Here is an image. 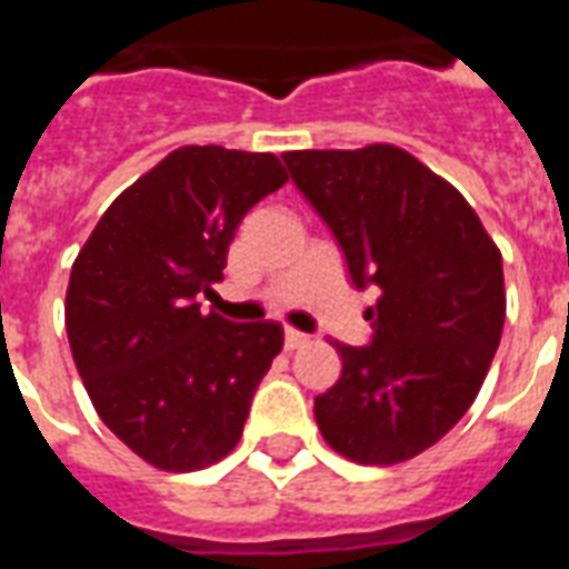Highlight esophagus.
<instances>
[{
  "label": "esophagus",
  "instance_id": "34e87169",
  "mask_svg": "<svg viewBox=\"0 0 569 569\" xmlns=\"http://www.w3.org/2000/svg\"><path fill=\"white\" fill-rule=\"evenodd\" d=\"M283 345H286V350H296V347L308 345V335H305V332H298V329H286V335H283Z\"/></svg>",
  "mask_w": 569,
  "mask_h": 569
}]
</instances>
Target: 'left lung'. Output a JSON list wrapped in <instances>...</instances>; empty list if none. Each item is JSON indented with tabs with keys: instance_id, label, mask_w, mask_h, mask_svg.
<instances>
[{
	"instance_id": "left-lung-1",
	"label": "left lung",
	"mask_w": 569,
	"mask_h": 569,
	"mask_svg": "<svg viewBox=\"0 0 569 569\" xmlns=\"http://www.w3.org/2000/svg\"><path fill=\"white\" fill-rule=\"evenodd\" d=\"M283 163L353 286L381 289L369 345H335L341 378L313 399L322 439L357 463L411 460L469 411L500 347V249L457 188L396 146L286 151Z\"/></svg>"
}]
</instances>
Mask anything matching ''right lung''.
Masks as SVG:
<instances>
[{"mask_svg": "<svg viewBox=\"0 0 569 569\" xmlns=\"http://www.w3.org/2000/svg\"><path fill=\"white\" fill-rule=\"evenodd\" d=\"M286 182L268 151L186 146L118 194L72 264L67 335L97 415L167 472L222 460L283 347L277 322H228L198 296L222 280L237 224Z\"/></svg>", "mask_w": 569, "mask_h": 569, "instance_id": "obj_1", "label": "right lung"}]
</instances>
